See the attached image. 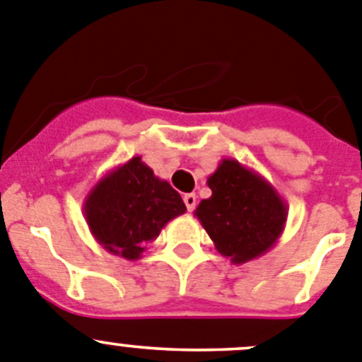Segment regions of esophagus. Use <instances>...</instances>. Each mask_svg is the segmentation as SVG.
<instances>
[{
    "mask_svg": "<svg viewBox=\"0 0 362 362\" xmlns=\"http://www.w3.org/2000/svg\"><path fill=\"white\" fill-rule=\"evenodd\" d=\"M184 204H185V207H187L189 212L194 211V207H197V194H192V192L184 194Z\"/></svg>",
    "mask_w": 362,
    "mask_h": 362,
    "instance_id": "obj_1",
    "label": "esophagus"
}]
</instances>
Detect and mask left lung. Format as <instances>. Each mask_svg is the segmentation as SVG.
I'll return each mask as SVG.
<instances>
[{
    "instance_id": "left-lung-1",
    "label": "left lung",
    "mask_w": 362,
    "mask_h": 362,
    "mask_svg": "<svg viewBox=\"0 0 362 362\" xmlns=\"http://www.w3.org/2000/svg\"><path fill=\"white\" fill-rule=\"evenodd\" d=\"M212 194L194 211L216 250L234 264L261 257L282 235L288 204L262 175L223 158L207 178Z\"/></svg>"
}]
</instances>
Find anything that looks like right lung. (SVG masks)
<instances>
[{
    "mask_svg": "<svg viewBox=\"0 0 362 362\" xmlns=\"http://www.w3.org/2000/svg\"><path fill=\"white\" fill-rule=\"evenodd\" d=\"M184 212L180 194L155 177L141 157L103 175L83 202V216L98 245L127 261H137L165 223Z\"/></svg>",
    "mask_w": 362,
    "mask_h": 362,
    "instance_id": "add662e5",
    "label": "right lung"
}]
</instances>
